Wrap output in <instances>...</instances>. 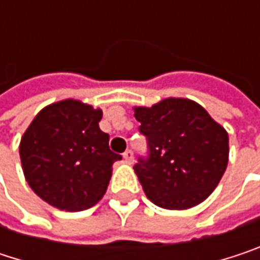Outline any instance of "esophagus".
I'll list each match as a JSON object with an SVG mask.
<instances>
[{"mask_svg":"<svg viewBox=\"0 0 260 260\" xmlns=\"http://www.w3.org/2000/svg\"><path fill=\"white\" fill-rule=\"evenodd\" d=\"M123 159H125L128 164H132V162H134V153H132V150H126V152L123 153Z\"/></svg>","mask_w":260,"mask_h":260,"instance_id":"esophagus-1","label":"esophagus"}]
</instances>
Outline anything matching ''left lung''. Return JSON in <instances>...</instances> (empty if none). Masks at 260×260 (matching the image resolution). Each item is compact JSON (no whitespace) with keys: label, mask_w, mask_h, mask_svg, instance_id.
<instances>
[{"label":"left lung","mask_w":260,"mask_h":260,"mask_svg":"<svg viewBox=\"0 0 260 260\" xmlns=\"http://www.w3.org/2000/svg\"><path fill=\"white\" fill-rule=\"evenodd\" d=\"M147 137L149 158L134 166L147 199L164 209H189L206 200L229 162V135L191 99L167 98L134 107Z\"/></svg>","instance_id":"obj_1"}]
</instances>
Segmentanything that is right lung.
I'll return each instance as SVG.
<instances>
[{"mask_svg":"<svg viewBox=\"0 0 260 260\" xmlns=\"http://www.w3.org/2000/svg\"><path fill=\"white\" fill-rule=\"evenodd\" d=\"M102 110L77 99L54 102L32 119L19 144L21 164L31 189L61 211H82L105 194L113 164L110 135L99 122Z\"/></svg>","mask_w":260,"mask_h":260,"instance_id":"obj_1","label":"right lung"}]
</instances>
